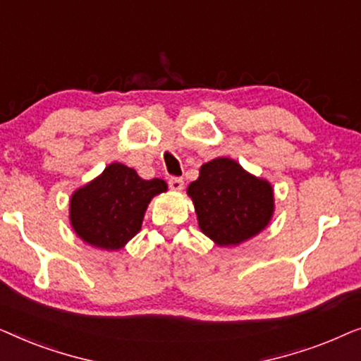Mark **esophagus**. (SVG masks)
Returning <instances> with one entry per match:
<instances>
[{"mask_svg":"<svg viewBox=\"0 0 361 361\" xmlns=\"http://www.w3.org/2000/svg\"><path fill=\"white\" fill-rule=\"evenodd\" d=\"M169 187L172 190H182L184 189V180H182V177H171Z\"/></svg>","mask_w":361,"mask_h":361,"instance_id":"obj_1","label":"esophagus"}]
</instances>
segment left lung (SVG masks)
<instances>
[{"label":"left lung","mask_w":361,"mask_h":361,"mask_svg":"<svg viewBox=\"0 0 361 361\" xmlns=\"http://www.w3.org/2000/svg\"><path fill=\"white\" fill-rule=\"evenodd\" d=\"M187 194L194 200L200 230L220 246L238 245L259 233L274 209L268 182L245 172L228 157L202 166Z\"/></svg>","instance_id":"1"}]
</instances>
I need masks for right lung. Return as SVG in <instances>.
<instances>
[{
    "mask_svg": "<svg viewBox=\"0 0 361 361\" xmlns=\"http://www.w3.org/2000/svg\"><path fill=\"white\" fill-rule=\"evenodd\" d=\"M167 189L162 179L145 180L135 169L113 162L71 200L75 233L97 248L118 250L141 228L152 197Z\"/></svg>",
    "mask_w": 361,
    "mask_h": 361,
    "instance_id": "1",
    "label": "right lung"
}]
</instances>
